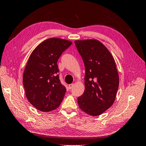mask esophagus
<instances>
[{
	"label": "esophagus",
	"mask_w": 146,
	"mask_h": 146,
	"mask_svg": "<svg viewBox=\"0 0 146 146\" xmlns=\"http://www.w3.org/2000/svg\"><path fill=\"white\" fill-rule=\"evenodd\" d=\"M73 87H74V84H69V89H72Z\"/></svg>",
	"instance_id": "obj_1"
}]
</instances>
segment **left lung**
Returning <instances> with one entry per match:
<instances>
[{
    "instance_id": "obj_1",
    "label": "left lung",
    "mask_w": 146,
    "mask_h": 146,
    "mask_svg": "<svg viewBox=\"0 0 146 146\" xmlns=\"http://www.w3.org/2000/svg\"><path fill=\"white\" fill-rule=\"evenodd\" d=\"M86 69L85 90L77 98L80 109L89 115L102 114L112 106L119 77L114 57L104 45L96 39L75 40Z\"/></svg>"
}]
</instances>
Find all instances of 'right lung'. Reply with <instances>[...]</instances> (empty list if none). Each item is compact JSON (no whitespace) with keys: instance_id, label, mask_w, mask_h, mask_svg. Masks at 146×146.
<instances>
[{"instance_id":"1","label":"right lung","mask_w":146,"mask_h":146,"mask_svg":"<svg viewBox=\"0 0 146 146\" xmlns=\"http://www.w3.org/2000/svg\"><path fill=\"white\" fill-rule=\"evenodd\" d=\"M72 42L60 38H49L32 51L23 74L27 99L37 109L49 112L62 102L66 89L59 80L57 60Z\"/></svg>"}]
</instances>
